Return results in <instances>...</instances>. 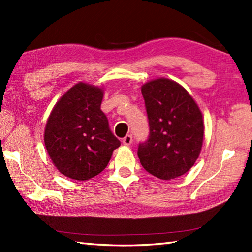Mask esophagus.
<instances>
[{"mask_svg":"<svg viewBox=\"0 0 252 252\" xmlns=\"http://www.w3.org/2000/svg\"><path fill=\"white\" fill-rule=\"evenodd\" d=\"M132 141H133V139H132V135L131 134L126 135L125 138H123V140H122V142H123V144H125V146H130V144L132 143Z\"/></svg>","mask_w":252,"mask_h":252,"instance_id":"esophagus-1","label":"esophagus"}]
</instances>
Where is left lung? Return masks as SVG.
I'll return each instance as SVG.
<instances>
[{"instance_id": "obj_1", "label": "left lung", "mask_w": 252, "mask_h": 252, "mask_svg": "<svg viewBox=\"0 0 252 252\" xmlns=\"http://www.w3.org/2000/svg\"><path fill=\"white\" fill-rule=\"evenodd\" d=\"M150 135L138 149L142 167L162 180H171L193 167L201 152L202 112L181 84L167 78L148 81L141 88Z\"/></svg>"}]
</instances>
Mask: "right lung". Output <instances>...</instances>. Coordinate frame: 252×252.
<instances>
[{"label":"right lung","mask_w":252,"mask_h":252,"mask_svg":"<svg viewBox=\"0 0 252 252\" xmlns=\"http://www.w3.org/2000/svg\"><path fill=\"white\" fill-rule=\"evenodd\" d=\"M103 88L79 82L51 111L44 130L46 151L60 173L89 180L105 169L120 141L102 112Z\"/></svg>","instance_id":"add662e5"}]
</instances>
